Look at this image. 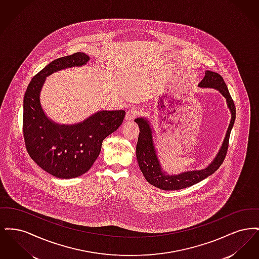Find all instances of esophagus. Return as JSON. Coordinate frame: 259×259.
Here are the masks:
<instances>
[{"label": "esophagus", "instance_id": "obj_1", "mask_svg": "<svg viewBox=\"0 0 259 259\" xmlns=\"http://www.w3.org/2000/svg\"><path fill=\"white\" fill-rule=\"evenodd\" d=\"M139 114V111L136 109H131L129 111H127L126 115H125V120L126 121H133L137 117V115Z\"/></svg>", "mask_w": 259, "mask_h": 259}]
</instances>
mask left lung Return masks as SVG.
Here are the masks:
<instances>
[{"instance_id": "1", "label": "left lung", "mask_w": 259, "mask_h": 259, "mask_svg": "<svg viewBox=\"0 0 259 259\" xmlns=\"http://www.w3.org/2000/svg\"><path fill=\"white\" fill-rule=\"evenodd\" d=\"M200 88H212L218 90L226 100L227 107L231 113L230 123L227 128L226 134L223 139L222 146L217 155L208 166L200 170L185 171L179 174H168L162 166L158 158L155 147V131L148 117L140 116L136 118L135 122L140 128L138 143L136 147V156L139 167L143 172L145 179L150 185L163 190H178L191 186L200 183L215 172L225 158L228 142L231 130L236 118V109L234 102L230 96L228 88L226 87L221 74L211 71H205L203 79L199 82Z\"/></svg>"}]
</instances>
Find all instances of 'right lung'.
Instances as JSON below:
<instances>
[{"label":"right lung","mask_w":259,"mask_h":259,"mask_svg":"<svg viewBox=\"0 0 259 259\" xmlns=\"http://www.w3.org/2000/svg\"><path fill=\"white\" fill-rule=\"evenodd\" d=\"M90 57L83 52L58 58L36 74L25 92L23 133L31 158L51 176L74 179L85 172L98 158L103 141L122 124L125 111H99L83 121L74 124L55 122L46 113L40 92L50 74L82 67Z\"/></svg>","instance_id":"right-lung-1"}]
</instances>
